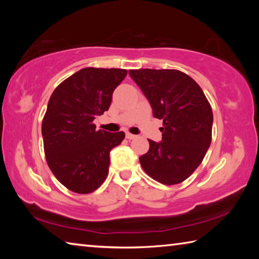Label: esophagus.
I'll return each mask as SVG.
<instances>
[{"mask_svg":"<svg viewBox=\"0 0 259 259\" xmlns=\"http://www.w3.org/2000/svg\"><path fill=\"white\" fill-rule=\"evenodd\" d=\"M125 137L128 138V139H135V138H137V136L136 135H133V134H130V133H128L125 135Z\"/></svg>","mask_w":259,"mask_h":259,"instance_id":"obj_1","label":"esophagus"}]
</instances>
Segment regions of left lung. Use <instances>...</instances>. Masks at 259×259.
Here are the masks:
<instances>
[{"instance_id":"obj_1","label":"left lung","mask_w":259,"mask_h":259,"mask_svg":"<svg viewBox=\"0 0 259 259\" xmlns=\"http://www.w3.org/2000/svg\"><path fill=\"white\" fill-rule=\"evenodd\" d=\"M150 102L153 115L163 120L162 142L148 139L139 157L144 171L164 185L185 181L202 162L211 144L212 109L202 89L178 69H130Z\"/></svg>"}]
</instances>
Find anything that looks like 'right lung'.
I'll list each match as a JSON object with an SVG mask.
<instances>
[{
    "label": "right lung",
    "instance_id": "obj_1",
    "mask_svg": "<svg viewBox=\"0 0 259 259\" xmlns=\"http://www.w3.org/2000/svg\"><path fill=\"white\" fill-rule=\"evenodd\" d=\"M126 73L120 68H82L51 95L42 121L45 154L52 174L69 191L88 194L107 177L109 152L125 135L96 130L94 120L107 111Z\"/></svg>",
    "mask_w": 259,
    "mask_h": 259
}]
</instances>
